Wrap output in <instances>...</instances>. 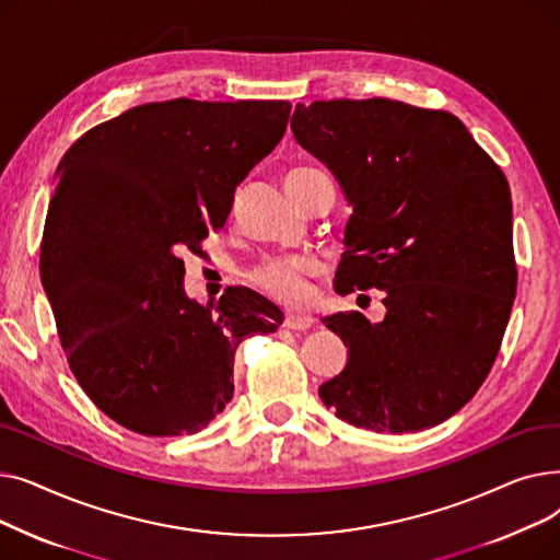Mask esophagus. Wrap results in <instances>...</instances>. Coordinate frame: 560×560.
Returning a JSON list of instances; mask_svg holds the SVG:
<instances>
[{
    "label": "esophagus",
    "instance_id": "esophagus-1",
    "mask_svg": "<svg viewBox=\"0 0 560 560\" xmlns=\"http://www.w3.org/2000/svg\"><path fill=\"white\" fill-rule=\"evenodd\" d=\"M283 325L292 331H306L313 325V317L311 315H302V313H288Z\"/></svg>",
    "mask_w": 560,
    "mask_h": 560
}]
</instances>
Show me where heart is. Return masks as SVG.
<instances>
[{"mask_svg": "<svg viewBox=\"0 0 560 560\" xmlns=\"http://www.w3.org/2000/svg\"><path fill=\"white\" fill-rule=\"evenodd\" d=\"M325 174L319 167H298L288 172L285 176V188L302 184L311 176ZM313 270V262L304 258H268L258 262L252 270V281L262 288L265 292H270L272 298L302 306L308 300V290H306V275Z\"/></svg>", "mask_w": 560, "mask_h": 560, "instance_id": "obj_1", "label": "heart"}]
</instances>
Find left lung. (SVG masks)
<instances>
[{
    "mask_svg": "<svg viewBox=\"0 0 560 560\" xmlns=\"http://www.w3.org/2000/svg\"><path fill=\"white\" fill-rule=\"evenodd\" d=\"M290 129L354 206L336 292H386L378 325L325 319L349 359L322 401L376 433L445 422L481 388L515 300L502 167L456 115L384 97L298 104Z\"/></svg>",
    "mask_w": 560,
    "mask_h": 560,
    "instance_id": "obj_1",
    "label": "left lung"
}]
</instances>
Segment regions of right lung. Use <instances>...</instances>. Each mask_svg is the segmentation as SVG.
<instances>
[{"mask_svg":"<svg viewBox=\"0 0 560 560\" xmlns=\"http://www.w3.org/2000/svg\"><path fill=\"white\" fill-rule=\"evenodd\" d=\"M290 102L170 100L85 131L58 165L40 279L83 393L140 435L197 433L233 397V354L281 313L231 288L184 292L182 252L224 226L249 170L283 138Z\"/></svg>","mask_w":560,"mask_h":560,"instance_id":"add662e5","label":"right lung"}]
</instances>
